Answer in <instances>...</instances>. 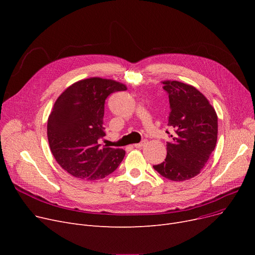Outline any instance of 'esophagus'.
Returning <instances> with one entry per match:
<instances>
[{
	"label": "esophagus",
	"instance_id": "obj_1",
	"mask_svg": "<svg viewBox=\"0 0 255 255\" xmlns=\"http://www.w3.org/2000/svg\"><path fill=\"white\" fill-rule=\"evenodd\" d=\"M145 143H146V141H145V140H142V141H140L139 143H135L134 146H135V148H141V146H143Z\"/></svg>",
	"mask_w": 255,
	"mask_h": 255
}]
</instances>
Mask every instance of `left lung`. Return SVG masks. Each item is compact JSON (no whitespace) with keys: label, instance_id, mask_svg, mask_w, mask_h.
Segmentation results:
<instances>
[{"label":"left lung","instance_id":"8db88e82","mask_svg":"<svg viewBox=\"0 0 255 255\" xmlns=\"http://www.w3.org/2000/svg\"><path fill=\"white\" fill-rule=\"evenodd\" d=\"M170 112L166 131L167 155L153 167L171 181H186L197 176L216 146L218 118L209 100L193 86L164 80Z\"/></svg>","mask_w":255,"mask_h":255}]
</instances>
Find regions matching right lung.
Segmentation results:
<instances>
[{"label": "right lung", "mask_w": 255, "mask_h": 255, "mask_svg": "<svg viewBox=\"0 0 255 255\" xmlns=\"http://www.w3.org/2000/svg\"><path fill=\"white\" fill-rule=\"evenodd\" d=\"M126 86L113 79L91 77L67 88L53 104L47 121L50 151L71 176L96 181L111 175L122 162L123 149L101 145L104 103Z\"/></svg>", "instance_id": "right-lung-1"}]
</instances>
